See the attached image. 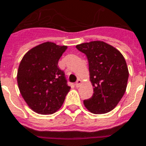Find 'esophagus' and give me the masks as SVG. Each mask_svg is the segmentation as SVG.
I'll return each mask as SVG.
<instances>
[{
	"instance_id": "obj_1",
	"label": "esophagus",
	"mask_w": 146,
	"mask_h": 146,
	"mask_svg": "<svg viewBox=\"0 0 146 146\" xmlns=\"http://www.w3.org/2000/svg\"><path fill=\"white\" fill-rule=\"evenodd\" d=\"M81 83H82V81L80 80H77V81H76V84H75V86H76V87H79L80 86Z\"/></svg>"
}]
</instances>
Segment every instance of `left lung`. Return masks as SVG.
Returning a JSON list of instances; mask_svg holds the SVG:
<instances>
[{
	"label": "left lung",
	"instance_id": "obj_1",
	"mask_svg": "<svg viewBox=\"0 0 146 146\" xmlns=\"http://www.w3.org/2000/svg\"><path fill=\"white\" fill-rule=\"evenodd\" d=\"M87 57L93 96L84 104L94 114H105L117 106L125 94L128 70L122 54L101 41L82 43L76 46Z\"/></svg>",
	"mask_w": 146,
	"mask_h": 146
}]
</instances>
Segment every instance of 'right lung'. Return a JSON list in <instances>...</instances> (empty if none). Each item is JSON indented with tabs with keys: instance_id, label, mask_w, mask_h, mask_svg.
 Segmentation results:
<instances>
[{
	"instance_id": "obj_1",
	"label": "right lung",
	"mask_w": 146,
	"mask_h": 146,
	"mask_svg": "<svg viewBox=\"0 0 146 146\" xmlns=\"http://www.w3.org/2000/svg\"><path fill=\"white\" fill-rule=\"evenodd\" d=\"M67 46L44 42L30 49L21 59L17 75L18 88L29 108L51 114L64 102L70 87L58 62Z\"/></svg>"
}]
</instances>
